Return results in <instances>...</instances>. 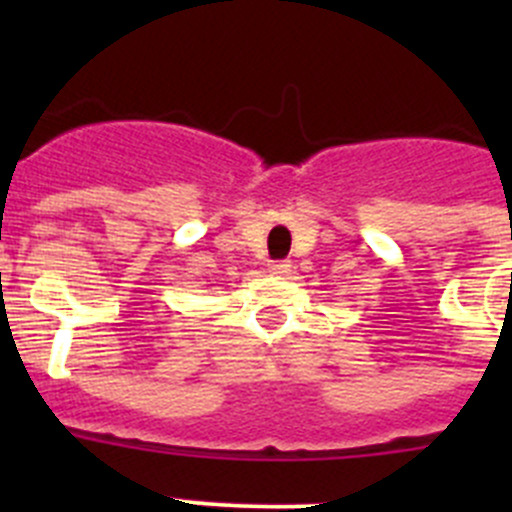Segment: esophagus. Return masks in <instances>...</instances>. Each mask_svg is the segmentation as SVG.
Segmentation results:
<instances>
[{
  "label": "esophagus",
  "instance_id": "esophagus-1",
  "mask_svg": "<svg viewBox=\"0 0 512 512\" xmlns=\"http://www.w3.org/2000/svg\"><path fill=\"white\" fill-rule=\"evenodd\" d=\"M289 272H292V265H289V262H272V265H270V275L287 277Z\"/></svg>",
  "mask_w": 512,
  "mask_h": 512
}]
</instances>
